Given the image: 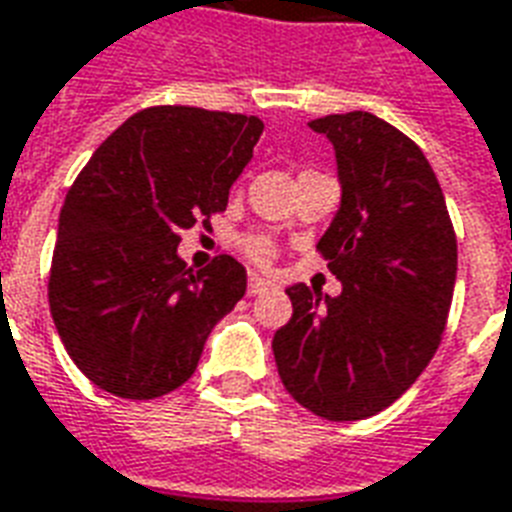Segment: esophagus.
<instances>
[{"label": "esophagus", "mask_w": 512, "mask_h": 512, "mask_svg": "<svg viewBox=\"0 0 512 512\" xmlns=\"http://www.w3.org/2000/svg\"><path fill=\"white\" fill-rule=\"evenodd\" d=\"M273 287L271 279H265V276H260V273L249 271V279H247V290L249 295H263V292H268Z\"/></svg>", "instance_id": "1"}]
</instances>
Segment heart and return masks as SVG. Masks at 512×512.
I'll return each mask as SVG.
<instances>
[{
	"label": "heart",
	"mask_w": 512,
	"mask_h": 512,
	"mask_svg": "<svg viewBox=\"0 0 512 512\" xmlns=\"http://www.w3.org/2000/svg\"><path fill=\"white\" fill-rule=\"evenodd\" d=\"M239 247L252 263H271L273 255H276V244L268 236H263V233H247L239 241Z\"/></svg>",
	"instance_id": "b5f03b06"
}]
</instances>
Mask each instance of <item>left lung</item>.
<instances>
[{
	"instance_id": "1",
	"label": "left lung",
	"mask_w": 512,
	"mask_h": 512,
	"mask_svg": "<svg viewBox=\"0 0 512 512\" xmlns=\"http://www.w3.org/2000/svg\"><path fill=\"white\" fill-rule=\"evenodd\" d=\"M308 126L333 142L341 209L319 239L341 295L292 284L273 335L284 389L330 421L395 403L435 357L456 282V236L435 171L403 131L370 112Z\"/></svg>"
}]
</instances>
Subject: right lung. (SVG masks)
I'll use <instances>...</instances> for the list:
<instances>
[{
	"label": "right lung",
	"instance_id": "obj_1",
	"mask_svg": "<svg viewBox=\"0 0 512 512\" xmlns=\"http://www.w3.org/2000/svg\"><path fill=\"white\" fill-rule=\"evenodd\" d=\"M263 134L255 115L150 107L107 136L66 193L48 300L74 365L109 395L152 400L193 376L247 292L230 255L193 271L179 233L212 228Z\"/></svg>",
	"mask_w": 512,
	"mask_h": 512
}]
</instances>
